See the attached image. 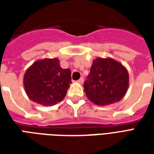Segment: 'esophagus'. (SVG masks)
I'll use <instances>...</instances> for the list:
<instances>
[{"mask_svg":"<svg viewBox=\"0 0 154 154\" xmlns=\"http://www.w3.org/2000/svg\"><path fill=\"white\" fill-rule=\"evenodd\" d=\"M83 81H84L83 77H81L80 79L77 81V82H78V83H80V84H82V83H83Z\"/></svg>","mask_w":154,"mask_h":154,"instance_id":"34e87169","label":"esophagus"}]
</instances>
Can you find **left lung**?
Returning a JSON list of instances; mask_svg holds the SVG:
<instances>
[{
  "label": "left lung",
  "instance_id": "left-lung-1",
  "mask_svg": "<svg viewBox=\"0 0 154 154\" xmlns=\"http://www.w3.org/2000/svg\"><path fill=\"white\" fill-rule=\"evenodd\" d=\"M129 74L122 64L111 58H97L84 82L88 99L99 106L116 103L125 97Z\"/></svg>",
  "mask_w": 154,
  "mask_h": 154
}]
</instances>
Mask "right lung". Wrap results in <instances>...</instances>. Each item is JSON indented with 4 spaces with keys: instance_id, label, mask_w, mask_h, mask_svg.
Segmentation results:
<instances>
[{
    "instance_id": "obj_1",
    "label": "right lung",
    "mask_w": 154,
    "mask_h": 154,
    "mask_svg": "<svg viewBox=\"0 0 154 154\" xmlns=\"http://www.w3.org/2000/svg\"><path fill=\"white\" fill-rule=\"evenodd\" d=\"M71 79L70 69L62 68L57 58H45L35 62L26 71L24 86L30 100L54 106L65 97Z\"/></svg>"
}]
</instances>
